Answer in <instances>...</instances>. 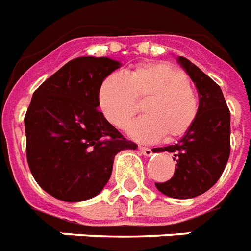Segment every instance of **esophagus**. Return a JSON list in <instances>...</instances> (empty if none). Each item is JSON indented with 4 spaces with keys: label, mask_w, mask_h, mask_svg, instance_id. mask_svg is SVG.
<instances>
[{
    "label": "esophagus",
    "mask_w": 251,
    "mask_h": 251,
    "mask_svg": "<svg viewBox=\"0 0 251 251\" xmlns=\"http://www.w3.org/2000/svg\"><path fill=\"white\" fill-rule=\"evenodd\" d=\"M139 151H140V153H143L144 156H151L152 155V150L151 148H147V147H139Z\"/></svg>",
    "instance_id": "obj_1"
}]
</instances>
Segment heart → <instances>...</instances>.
<instances>
[{
	"label": "heart",
	"mask_w": 251,
	"mask_h": 251,
	"mask_svg": "<svg viewBox=\"0 0 251 251\" xmlns=\"http://www.w3.org/2000/svg\"><path fill=\"white\" fill-rule=\"evenodd\" d=\"M144 104L146 116L128 127V133L140 142L182 138L198 118V98L187 76L170 64H142L126 77L108 75L98 89L100 112L118 128H126Z\"/></svg>",
	"instance_id": "b5f03b06"
}]
</instances>
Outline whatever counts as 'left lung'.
<instances>
[{
	"label": "left lung",
	"instance_id": "8db88e82",
	"mask_svg": "<svg viewBox=\"0 0 251 251\" xmlns=\"http://www.w3.org/2000/svg\"><path fill=\"white\" fill-rule=\"evenodd\" d=\"M176 60L198 91V118L178 143L155 148V152H171L176 160L173 178L155 186L170 198L190 199L213 187L226 167L230 156V111L218 84L187 58L179 56Z\"/></svg>",
	"mask_w": 251,
	"mask_h": 251
}]
</instances>
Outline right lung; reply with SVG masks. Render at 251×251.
Wrapping results in <instances>:
<instances>
[{
    "mask_svg": "<svg viewBox=\"0 0 251 251\" xmlns=\"http://www.w3.org/2000/svg\"><path fill=\"white\" fill-rule=\"evenodd\" d=\"M122 63L71 60L33 93L25 115L26 158L33 178L64 202L96 197L111 178L115 155L136 150L99 111L98 89Z\"/></svg>",
    "mask_w": 251,
    "mask_h": 251,
    "instance_id": "1",
    "label": "right lung"
}]
</instances>
